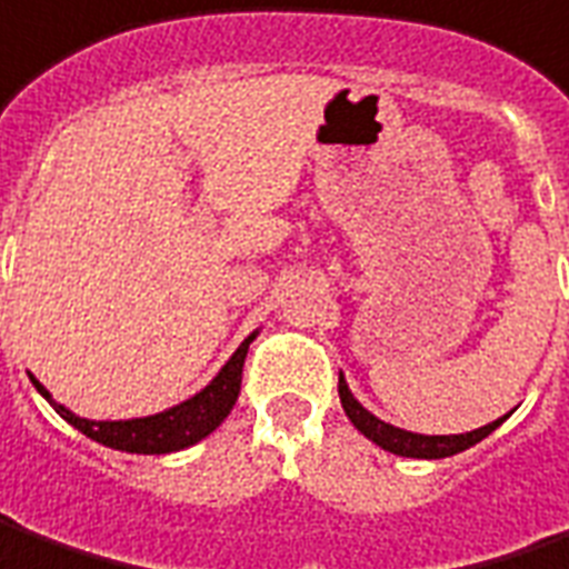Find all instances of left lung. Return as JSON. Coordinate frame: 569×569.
Here are the masks:
<instances>
[{"mask_svg":"<svg viewBox=\"0 0 569 569\" xmlns=\"http://www.w3.org/2000/svg\"><path fill=\"white\" fill-rule=\"evenodd\" d=\"M337 393H340L343 411H347V418H350L356 430H362L368 440L378 442L381 449H387V452H393V456H402V458L458 456V452L471 449V446H477L480 440H487L489 433L501 425V418H499V421L480 427V430H471V433H456V437H421V433H409V430H399V427L393 425H383L381 418H375L371 411L362 409V406L352 399L350 387H347V381H343V375H340V381H337Z\"/></svg>","mask_w":569,"mask_h":569,"instance_id":"8db88e82","label":"left lung"}]
</instances>
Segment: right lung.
<instances>
[{
	"label": "right lung",
	"instance_id": "right-lung-1",
	"mask_svg": "<svg viewBox=\"0 0 569 569\" xmlns=\"http://www.w3.org/2000/svg\"><path fill=\"white\" fill-rule=\"evenodd\" d=\"M253 335L247 337L244 343L234 350V356L222 366L213 381L203 387L198 397L186 399L172 409L160 411V415H151V418H132V421H86V418H77L73 411H68L64 406H58L49 390L30 375V381L37 387L42 397L49 399L54 406V411L73 425L80 433H86L89 440L101 442V446H111V449H120V452H136V456H167V452H179L186 446H194L198 440H203L207 433H213L226 415L232 411L234 399L241 393V371H244L247 347H250Z\"/></svg>",
	"mask_w": 569,
	"mask_h": 569
}]
</instances>
